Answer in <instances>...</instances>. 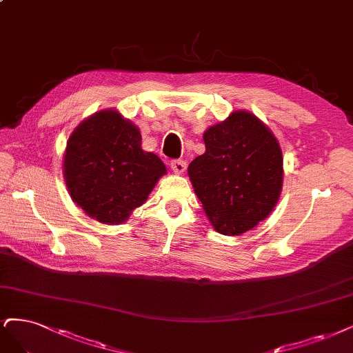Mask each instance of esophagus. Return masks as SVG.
<instances>
[{"instance_id":"obj_1","label":"esophagus","mask_w":353,"mask_h":353,"mask_svg":"<svg viewBox=\"0 0 353 353\" xmlns=\"http://www.w3.org/2000/svg\"><path fill=\"white\" fill-rule=\"evenodd\" d=\"M185 168H187V163H185V161H172L171 162V169L172 171L175 172V174H182L185 171Z\"/></svg>"}]
</instances>
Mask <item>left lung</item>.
I'll return each instance as SVG.
<instances>
[{
    "label": "left lung",
    "instance_id": "8db88e82",
    "mask_svg": "<svg viewBox=\"0 0 353 353\" xmlns=\"http://www.w3.org/2000/svg\"><path fill=\"white\" fill-rule=\"evenodd\" d=\"M204 154L188 175L213 228L241 235L269 216L281 196V145L261 121L236 111L204 132Z\"/></svg>",
    "mask_w": 353,
    "mask_h": 353
}]
</instances>
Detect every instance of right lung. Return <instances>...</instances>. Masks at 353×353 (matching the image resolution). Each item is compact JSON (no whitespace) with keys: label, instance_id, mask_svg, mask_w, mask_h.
I'll return each instance as SVG.
<instances>
[{"label":"right lung","instance_id":"1","mask_svg":"<svg viewBox=\"0 0 353 353\" xmlns=\"http://www.w3.org/2000/svg\"><path fill=\"white\" fill-rule=\"evenodd\" d=\"M163 174L159 157L141 149L139 128L115 111L92 115L68 139L64 176L71 199L102 223L125 222Z\"/></svg>","mask_w":353,"mask_h":353}]
</instances>
